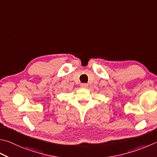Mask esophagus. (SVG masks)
I'll return each mask as SVG.
<instances>
[{
	"instance_id": "34e87169",
	"label": "esophagus",
	"mask_w": 157,
	"mask_h": 157,
	"mask_svg": "<svg viewBox=\"0 0 157 157\" xmlns=\"http://www.w3.org/2000/svg\"><path fill=\"white\" fill-rule=\"evenodd\" d=\"M81 87L82 88H86L88 86V84H86V83H83V84H81Z\"/></svg>"
}]
</instances>
